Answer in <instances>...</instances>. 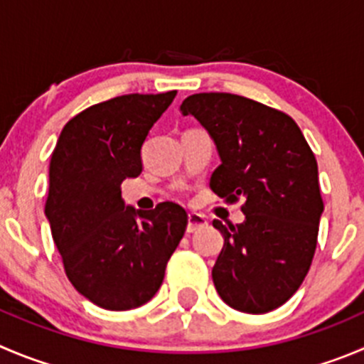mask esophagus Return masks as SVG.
Segmentation results:
<instances>
[{"label":"esophagus","mask_w":364,"mask_h":364,"mask_svg":"<svg viewBox=\"0 0 364 364\" xmlns=\"http://www.w3.org/2000/svg\"><path fill=\"white\" fill-rule=\"evenodd\" d=\"M205 225H207V220L202 216V214L191 213L188 216V228H186V232H188V234H193V232L200 230V228H203Z\"/></svg>","instance_id":"1"}]
</instances>
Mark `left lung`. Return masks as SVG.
<instances>
[{
    "mask_svg": "<svg viewBox=\"0 0 364 364\" xmlns=\"http://www.w3.org/2000/svg\"><path fill=\"white\" fill-rule=\"evenodd\" d=\"M180 110L216 143L221 164L210 191L225 203L243 198V223L213 221L225 240L213 268L218 295L243 313L277 309L300 288L316 252L323 213L316 157L293 117L245 96L200 92Z\"/></svg>",
    "mask_w": 364,
    "mask_h": 364,
    "instance_id": "left-lung-1",
    "label": "left lung"
}]
</instances>
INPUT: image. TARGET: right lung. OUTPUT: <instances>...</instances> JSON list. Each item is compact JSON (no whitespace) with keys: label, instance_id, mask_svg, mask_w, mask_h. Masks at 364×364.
Wrapping results in <instances>:
<instances>
[{"label":"right lung","instance_id":"obj_1","mask_svg":"<svg viewBox=\"0 0 364 364\" xmlns=\"http://www.w3.org/2000/svg\"><path fill=\"white\" fill-rule=\"evenodd\" d=\"M176 91L123 95L65 123L50 161L46 213L69 282L109 311L146 304L184 237L188 213L173 202L134 210L121 182L143 171L141 146Z\"/></svg>","mask_w":364,"mask_h":364}]
</instances>
